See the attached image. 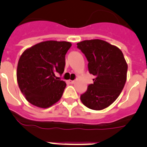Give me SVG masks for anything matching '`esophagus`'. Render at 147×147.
I'll return each mask as SVG.
<instances>
[{
  "label": "esophagus",
  "instance_id": "1",
  "mask_svg": "<svg viewBox=\"0 0 147 147\" xmlns=\"http://www.w3.org/2000/svg\"><path fill=\"white\" fill-rule=\"evenodd\" d=\"M69 82L70 84H74L75 83V81H72V80H69Z\"/></svg>",
  "mask_w": 147,
  "mask_h": 147
}]
</instances>
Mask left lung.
I'll list each match as a JSON object with an SVG mask.
<instances>
[{
  "mask_svg": "<svg viewBox=\"0 0 147 147\" xmlns=\"http://www.w3.org/2000/svg\"><path fill=\"white\" fill-rule=\"evenodd\" d=\"M77 47L87 59L89 73L95 77L81 100L90 109H105L118 98L125 85L127 64L123 53L101 40H84Z\"/></svg>",
  "mask_w": 147,
  "mask_h": 147,
  "instance_id": "obj_1",
  "label": "left lung"
}]
</instances>
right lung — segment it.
<instances>
[{"instance_id":"obj_1","label":"right lung","mask_w":147,"mask_h":147,"mask_svg":"<svg viewBox=\"0 0 147 147\" xmlns=\"http://www.w3.org/2000/svg\"><path fill=\"white\" fill-rule=\"evenodd\" d=\"M71 47L69 42L49 40L23 53L17 65V83L30 104L47 108L62 98L66 83L55 74L63 73L65 54Z\"/></svg>"}]
</instances>
